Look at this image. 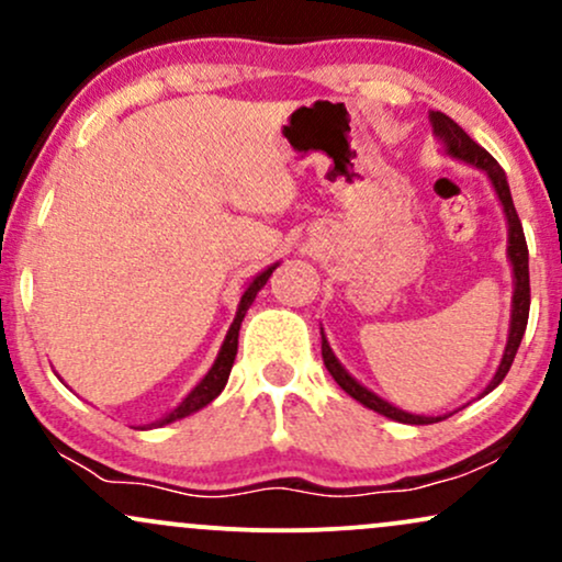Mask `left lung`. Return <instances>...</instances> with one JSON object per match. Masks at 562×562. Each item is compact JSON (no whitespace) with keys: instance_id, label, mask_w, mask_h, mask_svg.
<instances>
[{"instance_id":"left-lung-1","label":"left lung","mask_w":562,"mask_h":562,"mask_svg":"<svg viewBox=\"0 0 562 562\" xmlns=\"http://www.w3.org/2000/svg\"><path fill=\"white\" fill-rule=\"evenodd\" d=\"M428 119H430V126H434V137L441 142L443 156L462 160V164L473 166V169H481L483 173H486L488 182H492V187H494L496 198H499L502 211H505V218H507V259H509V267H513V308H509V330H507V344H505V353H502V362H499V367H496L494 378L488 380V385L481 393V396H486L488 391H494L496 385L505 380V375L509 372V364H513L515 353H518L520 340H524L526 325H528L531 288H528L526 235H524V227H520L518 211H515V205H513V195H509V184H507L505 171H502V166L496 164V160L488 156L486 150H483L479 142L470 139L465 134V128H462L460 124H454L449 115L430 111ZM322 359H325L327 372L335 378V383H338L340 389L348 393V396L357 398V402L364 404L367 409H375L378 415L389 417V420L406 423V425H430V423L443 420V417H449V415H443V417L412 415V412L398 409V406H393L391 402H385V398H380L378 393H372L367 385L359 383V380L338 362V357L333 353L330 344H327L325 333H322Z\"/></svg>"}]
</instances>
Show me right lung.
Here are the masks:
<instances>
[{
	"mask_svg": "<svg viewBox=\"0 0 562 562\" xmlns=\"http://www.w3.org/2000/svg\"><path fill=\"white\" fill-rule=\"evenodd\" d=\"M277 267H280V263H272V267L263 269V272L256 274L254 280L248 282V288L243 290L240 303H237L235 319H232L229 330H227V335H224V344H222V348H218L214 364H211V370L205 372L203 380H200L195 389L187 393L182 402L173 406L169 415L160 417V420H156V423H150V425H147V428H160V425H169L173 420H182V417L192 415V412H198V409H203V406H209L218 396V393L224 391V385H227V380H229L232 364H235V357H237V335H240V325H243L245 314H248L250 303L256 301L259 290L267 285V280H269V277H272V272H274Z\"/></svg>",
	"mask_w": 562,
	"mask_h": 562,
	"instance_id": "obj_1",
	"label": "right lung"
}]
</instances>
